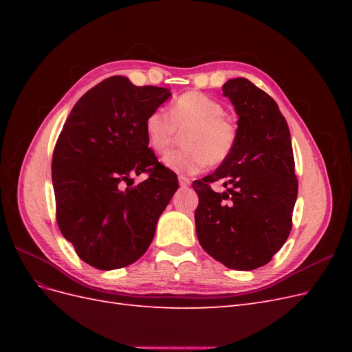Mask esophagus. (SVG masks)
<instances>
[{
    "label": "esophagus",
    "instance_id": "esophagus-1",
    "mask_svg": "<svg viewBox=\"0 0 352 352\" xmlns=\"http://www.w3.org/2000/svg\"><path fill=\"white\" fill-rule=\"evenodd\" d=\"M179 185L182 186V188H188L190 185V180L188 177H185V176H180L179 177Z\"/></svg>",
    "mask_w": 352,
    "mask_h": 352
}]
</instances>
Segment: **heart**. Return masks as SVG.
I'll return each mask as SVG.
<instances>
[{"label":"heart","mask_w":352,"mask_h":352,"mask_svg":"<svg viewBox=\"0 0 352 352\" xmlns=\"http://www.w3.org/2000/svg\"><path fill=\"white\" fill-rule=\"evenodd\" d=\"M146 144L164 155L170 151L179 132L185 148L170 153L164 164L180 175H195L211 166L226 163L238 144V126L225 116V107L208 95L188 91L172 102L168 113L155 109L144 123Z\"/></svg>","instance_id":"1"}]
</instances>
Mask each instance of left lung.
Masks as SVG:
<instances>
[{
	"label": "left lung",
	"instance_id": "1",
	"mask_svg": "<svg viewBox=\"0 0 352 352\" xmlns=\"http://www.w3.org/2000/svg\"><path fill=\"white\" fill-rule=\"evenodd\" d=\"M238 119V144L226 163L192 184L197 236L212 258L235 270L267 264L289 236L298 195L289 127L279 105L245 78L221 87ZM221 179L226 193L210 184Z\"/></svg>",
	"mask_w": 352,
	"mask_h": 352
}]
</instances>
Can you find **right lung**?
Wrapping results in <instances>:
<instances>
[{
  "mask_svg": "<svg viewBox=\"0 0 352 352\" xmlns=\"http://www.w3.org/2000/svg\"><path fill=\"white\" fill-rule=\"evenodd\" d=\"M168 97L166 88L111 76L82 95L58 135L51 163L57 225L95 269H122L141 258L179 186L144 132L146 116ZM141 173L148 175L144 183L121 189Z\"/></svg>",
  "mask_w": 352,
  "mask_h": 352,
  "instance_id": "1",
  "label": "right lung"
}]
</instances>
